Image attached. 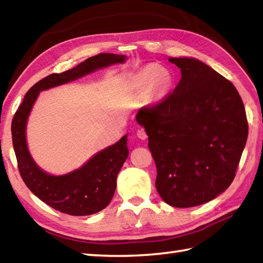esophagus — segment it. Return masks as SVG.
Wrapping results in <instances>:
<instances>
[{"mask_svg": "<svg viewBox=\"0 0 263 263\" xmlns=\"http://www.w3.org/2000/svg\"><path fill=\"white\" fill-rule=\"evenodd\" d=\"M137 137L139 139H141V140H146L148 136H147V133H146V131L143 130V128H139V130L137 131Z\"/></svg>", "mask_w": 263, "mask_h": 263, "instance_id": "esophagus-1", "label": "esophagus"}]
</instances>
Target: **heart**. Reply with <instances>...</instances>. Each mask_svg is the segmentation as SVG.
<instances>
[{
  "mask_svg": "<svg viewBox=\"0 0 263 263\" xmlns=\"http://www.w3.org/2000/svg\"><path fill=\"white\" fill-rule=\"evenodd\" d=\"M132 83L140 90H148L156 85L159 93H164L171 83V77L157 64L144 66L132 77Z\"/></svg>",
  "mask_w": 263,
  "mask_h": 263,
  "instance_id": "obj_1",
  "label": "heart"
}]
</instances>
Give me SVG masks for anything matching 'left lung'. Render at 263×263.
Masks as SVG:
<instances>
[{
    "instance_id": "obj_1",
    "label": "left lung",
    "mask_w": 263,
    "mask_h": 263,
    "mask_svg": "<svg viewBox=\"0 0 263 263\" xmlns=\"http://www.w3.org/2000/svg\"><path fill=\"white\" fill-rule=\"evenodd\" d=\"M182 78L157 104L139 109L166 203L189 208L231 185L249 133L244 104L226 78L195 59L171 58Z\"/></svg>"
}]
</instances>
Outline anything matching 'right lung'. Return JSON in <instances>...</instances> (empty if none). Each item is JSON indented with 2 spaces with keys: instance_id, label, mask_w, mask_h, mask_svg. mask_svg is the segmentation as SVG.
<instances>
[{
  "instance_id": "add662e5",
  "label": "right lung",
  "mask_w": 263,
  "mask_h": 263,
  "mask_svg": "<svg viewBox=\"0 0 263 263\" xmlns=\"http://www.w3.org/2000/svg\"><path fill=\"white\" fill-rule=\"evenodd\" d=\"M124 55L100 53L87 59L76 68L62 73H52L35 83L16 109L11 125L18 170L30 191L46 204L63 214L87 216L106 208L116 189V177L127 158V136L95 155L66 175L53 176L42 171L32 160L26 143V123L39 91L62 85L89 72L114 63L124 62Z\"/></svg>"
}]
</instances>
